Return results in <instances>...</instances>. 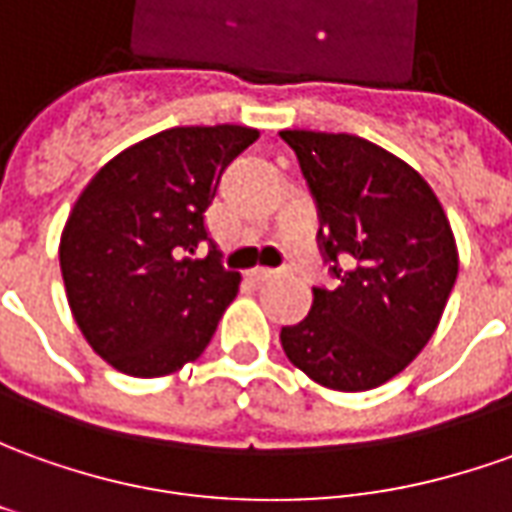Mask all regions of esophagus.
Returning <instances> with one entry per match:
<instances>
[{
	"label": "esophagus",
	"mask_w": 512,
	"mask_h": 512,
	"mask_svg": "<svg viewBox=\"0 0 512 512\" xmlns=\"http://www.w3.org/2000/svg\"><path fill=\"white\" fill-rule=\"evenodd\" d=\"M278 270H273V267H253L250 270V278H256V281H267V278H276Z\"/></svg>",
	"instance_id": "34e87169"
}]
</instances>
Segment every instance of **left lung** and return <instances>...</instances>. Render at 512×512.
<instances>
[{
    "label": "left lung",
    "mask_w": 512,
    "mask_h": 512,
    "mask_svg": "<svg viewBox=\"0 0 512 512\" xmlns=\"http://www.w3.org/2000/svg\"><path fill=\"white\" fill-rule=\"evenodd\" d=\"M320 214V250L340 281L281 329L312 382L362 393L390 382L438 329L460 256L432 186L379 144L351 133L281 130Z\"/></svg>",
    "instance_id": "obj_1"
}]
</instances>
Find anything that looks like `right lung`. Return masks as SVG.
<instances>
[{"mask_svg": "<svg viewBox=\"0 0 512 512\" xmlns=\"http://www.w3.org/2000/svg\"><path fill=\"white\" fill-rule=\"evenodd\" d=\"M259 130L169 128L114 155L88 181L61 234L69 309L111 368L155 379L195 362L211 343L242 276L209 239L206 209L225 167Z\"/></svg>", "mask_w": 512, "mask_h": 512, "instance_id": "right-lung-1", "label": "right lung"}]
</instances>
